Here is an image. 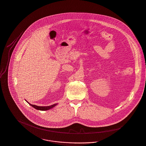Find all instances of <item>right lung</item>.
I'll return each mask as SVG.
<instances>
[{"mask_svg":"<svg viewBox=\"0 0 146 146\" xmlns=\"http://www.w3.org/2000/svg\"><path fill=\"white\" fill-rule=\"evenodd\" d=\"M27 102V101H26ZM27 103L31 105L32 107H33L34 108L36 109V110H40V111H46V110H48L53 107H54L55 106L57 105V104H52L51 106H36V105H34V104H30L28 102Z\"/></svg>","mask_w":146,"mask_h":146,"instance_id":"right-lung-1","label":"right lung"}]
</instances>
